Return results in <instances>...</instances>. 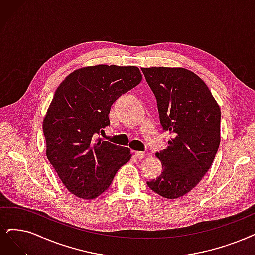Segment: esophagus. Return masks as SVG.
<instances>
[{
  "mask_svg": "<svg viewBox=\"0 0 255 255\" xmlns=\"http://www.w3.org/2000/svg\"><path fill=\"white\" fill-rule=\"evenodd\" d=\"M135 156H136V158H144L145 157V152H142V151H135Z\"/></svg>",
  "mask_w": 255,
  "mask_h": 255,
  "instance_id": "obj_1",
  "label": "esophagus"
}]
</instances>
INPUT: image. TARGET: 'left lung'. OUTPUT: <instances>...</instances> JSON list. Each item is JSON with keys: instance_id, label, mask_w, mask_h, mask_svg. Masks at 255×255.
Returning <instances> with one entry per match:
<instances>
[{"instance_id": "obj_1", "label": "left lung", "mask_w": 255, "mask_h": 255, "mask_svg": "<svg viewBox=\"0 0 255 255\" xmlns=\"http://www.w3.org/2000/svg\"><path fill=\"white\" fill-rule=\"evenodd\" d=\"M157 102L163 129L172 135L155 156L163 172L147 182L169 200L185 195L209 170L221 143V109L205 82L181 67L142 68Z\"/></svg>"}]
</instances>
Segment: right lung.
<instances>
[{
  "label": "right lung",
  "mask_w": 255,
  "mask_h": 255,
  "mask_svg": "<svg viewBox=\"0 0 255 255\" xmlns=\"http://www.w3.org/2000/svg\"><path fill=\"white\" fill-rule=\"evenodd\" d=\"M136 66L96 65L74 70L56 88L43 120L46 155L75 196L96 199L108 189L130 149L97 134L110 125V107L142 81Z\"/></svg>",
  "instance_id": "1"
}]
</instances>
